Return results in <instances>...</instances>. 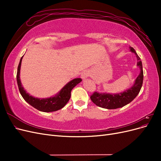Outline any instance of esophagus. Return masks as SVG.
Masks as SVG:
<instances>
[{"instance_id": "34e87169", "label": "esophagus", "mask_w": 161, "mask_h": 161, "mask_svg": "<svg viewBox=\"0 0 161 161\" xmlns=\"http://www.w3.org/2000/svg\"><path fill=\"white\" fill-rule=\"evenodd\" d=\"M89 76V74L88 73H87L86 72H83L82 74V75H81V77H82V79H85L86 78H87Z\"/></svg>"}]
</instances>
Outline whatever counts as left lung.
Returning <instances> with one entry per match:
<instances>
[{
    "instance_id": "obj_1",
    "label": "left lung",
    "mask_w": 161,
    "mask_h": 161,
    "mask_svg": "<svg viewBox=\"0 0 161 161\" xmlns=\"http://www.w3.org/2000/svg\"><path fill=\"white\" fill-rule=\"evenodd\" d=\"M130 49L131 51L136 54L138 59L137 65L140 69V73L137 79H136L134 85L128 90H126L119 94L99 93V92H94L91 95L90 98L96 105L108 109L122 108L125 105L130 103L131 101H132L136 98V97L138 95L141 87L142 86L144 78L142 64L140 57L138 56L134 48L130 47Z\"/></svg>"
}]
</instances>
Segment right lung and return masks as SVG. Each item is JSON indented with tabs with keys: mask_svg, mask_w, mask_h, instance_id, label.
<instances>
[{
	"mask_svg": "<svg viewBox=\"0 0 161 161\" xmlns=\"http://www.w3.org/2000/svg\"><path fill=\"white\" fill-rule=\"evenodd\" d=\"M22 58L23 56L21 57L18 66L17 73V81L19 92H20L23 98L25 99V101H27L29 104L33 107L34 108L43 112L55 111L64 108L70 98V93L72 89L74 88L76 85L80 82L82 81V79H80V78L73 79L63 87L59 93L55 97L42 99L35 98V97H33L27 93V92L24 90L23 87L21 85L20 78H19V75H20V68Z\"/></svg>",
	"mask_w": 161,
	"mask_h": 161,
	"instance_id": "1",
	"label": "right lung"
}]
</instances>
